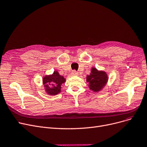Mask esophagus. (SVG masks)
<instances>
[{
  "instance_id": "34e87169",
  "label": "esophagus",
  "mask_w": 147,
  "mask_h": 147,
  "mask_svg": "<svg viewBox=\"0 0 147 147\" xmlns=\"http://www.w3.org/2000/svg\"><path fill=\"white\" fill-rule=\"evenodd\" d=\"M71 74H72V75H76L78 74V72H77L76 71L74 70V71H72V72Z\"/></svg>"
}]
</instances>
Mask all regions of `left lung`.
<instances>
[{
	"label": "left lung",
	"instance_id": "1",
	"mask_svg": "<svg viewBox=\"0 0 147 147\" xmlns=\"http://www.w3.org/2000/svg\"><path fill=\"white\" fill-rule=\"evenodd\" d=\"M90 90L98 92L107 84L109 77L106 72L98 71L96 67H92L91 73L86 77Z\"/></svg>",
	"mask_w": 147,
	"mask_h": 147
}]
</instances>
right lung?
Instances as JSON below:
<instances>
[{
	"label": "right lung",
	"mask_w": 147,
	"mask_h": 147,
	"mask_svg": "<svg viewBox=\"0 0 147 147\" xmlns=\"http://www.w3.org/2000/svg\"><path fill=\"white\" fill-rule=\"evenodd\" d=\"M66 82V79L59 72L55 71L51 75L42 78V84L45 91L50 96H55L61 92L62 85Z\"/></svg>",
	"instance_id": "obj_1"
}]
</instances>
